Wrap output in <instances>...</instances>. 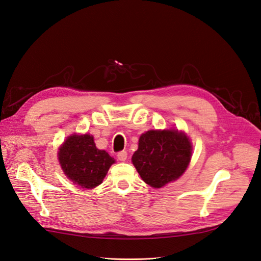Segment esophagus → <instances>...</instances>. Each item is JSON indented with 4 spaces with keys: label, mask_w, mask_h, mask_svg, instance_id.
<instances>
[{
    "label": "esophagus",
    "mask_w": 261,
    "mask_h": 261,
    "mask_svg": "<svg viewBox=\"0 0 261 261\" xmlns=\"http://www.w3.org/2000/svg\"><path fill=\"white\" fill-rule=\"evenodd\" d=\"M117 158H118L119 161H125L126 159H127V152H126L125 150L119 151V152L117 153Z\"/></svg>",
    "instance_id": "esophagus-1"
}]
</instances>
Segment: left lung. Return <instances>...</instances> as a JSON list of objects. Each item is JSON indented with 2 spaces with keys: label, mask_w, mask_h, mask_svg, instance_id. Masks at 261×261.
Segmentation results:
<instances>
[{
  "label": "left lung",
  "mask_w": 261,
  "mask_h": 261,
  "mask_svg": "<svg viewBox=\"0 0 261 261\" xmlns=\"http://www.w3.org/2000/svg\"><path fill=\"white\" fill-rule=\"evenodd\" d=\"M191 154V143L185 134L148 130L140 136L132 161L147 185L161 188L186 171Z\"/></svg>",
  "instance_id": "obj_1"
}]
</instances>
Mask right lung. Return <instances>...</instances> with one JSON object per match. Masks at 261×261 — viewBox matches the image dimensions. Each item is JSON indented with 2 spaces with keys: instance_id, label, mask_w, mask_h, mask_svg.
Returning <instances> with one entry per match:
<instances>
[{
  "instance_id": "obj_1",
  "label": "right lung",
  "mask_w": 261,
  "mask_h": 261,
  "mask_svg": "<svg viewBox=\"0 0 261 261\" xmlns=\"http://www.w3.org/2000/svg\"><path fill=\"white\" fill-rule=\"evenodd\" d=\"M59 163L67 177L83 189L101 185L115 160L105 150L97 149L93 137L73 135L60 148Z\"/></svg>"
}]
</instances>
